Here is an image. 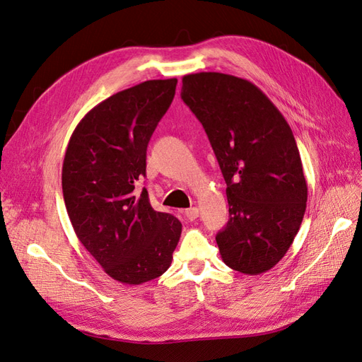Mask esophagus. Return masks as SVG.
Wrapping results in <instances>:
<instances>
[{"instance_id":"obj_1","label":"esophagus","mask_w":362,"mask_h":362,"mask_svg":"<svg viewBox=\"0 0 362 362\" xmlns=\"http://www.w3.org/2000/svg\"><path fill=\"white\" fill-rule=\"evenodd\" d=\"M198 216H199V208L192 206L189 210H185V217H187L189 221H194V218H198Z\"/></svg>"}]
</instances>
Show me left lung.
<instances>
[{
	"label": "left lung",
	"instance_id": "left-lung-1",
	"mask_svg": "<svg viewBox=\"0 0 362 362\" xmlns=\"http://www.w3.org/2000/svg\"><path fill=\"white\" fill-rule=\"evenodd\" d=\"M181 98L226 182L229 221L216 235L221 257L245 275L264 273L287 254L308 199L293 131L255 84L234 75H184Z\"/></svg>",
	"mask_w": 362,
	"mask_h": 362
}]
</instances>
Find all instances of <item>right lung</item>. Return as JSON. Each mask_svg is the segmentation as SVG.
Wrapping results in <instances>:
<instances>
[{"label":"right lung","mask_w":362,"mask_h":362,"mask_svg":"<svg viewBox=\"0 0 362 362\" xmlns=\"http://www.w3.org/2000/svg\"><path fill=\"white\" fill-rule=\"evenodd\" d=\"M177 78L149 80L95 105L69 139L62 169L64 205L81 245L113 279L139 286L172 262L182 225L152 208L146 148L175 96Z\"/></svg>","instance_id":"add662e5"}]
</instances>
